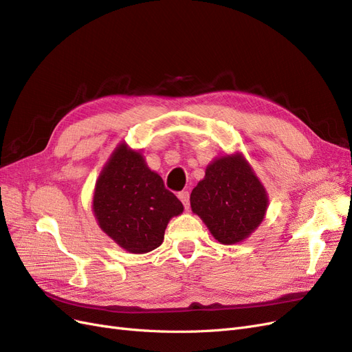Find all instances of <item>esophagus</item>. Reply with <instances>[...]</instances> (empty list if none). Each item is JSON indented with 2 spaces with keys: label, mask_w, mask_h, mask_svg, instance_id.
Returning a JSON list of instances; mask_svg holds the SVG:
<instances>
[{
  "label": "esophagus",
  "mask_w": 352,
  "mask_h": 352,
  "mask_svg": "<svg viewBox=\"0 0 352 352\" xmlns=\"http://www.w3.org/2000/svg\"><path fill=\"white\" fill-rule=\"evenodd\" d=\"M179 199L182 201L185 210H189V192L188 190H182V192H179Z\"/></svg>",
  "instance_id": "1"
}]
</instances>
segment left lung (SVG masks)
I'll return each instance as SVG.
<instances>
[{
    "label": "left lung",
    "instance_id": "8db88e82",
    "mask_svg": "<svg viewBox=\"0 0 352 352\" xmlns=\"http://www.w3.org/2000/svg\"><path fill=\"white\" fill-rule=\"evenodd\" d=\"M267 206L265 188L239 153L211 162L190 194V208L225 245L247 239L260 226Z\"/></svg>",
    "mask_w": 352,
    "mask_h": 352
}]
</instances>
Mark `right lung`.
<instances>
[{
	"label": "right lung",
	"mask_w": 352,
	"mask_h": 352,
	"mask_svg": "<svg viewBox=\"0 0 352 352\" xmlns=\"http://www.w3.org/2000/svg\"><path fill=\"white\" fill-rule=\"evenodd\" d=\"M92 211L101 230L119 247L145 254L162 245L167 223L184 206L141 153L122 142L95 184Z\"/></svg>",
	"instance_id": "add662e5"
}]
</instances>
